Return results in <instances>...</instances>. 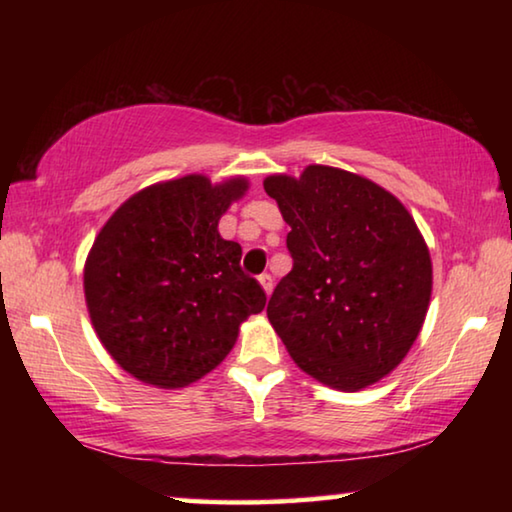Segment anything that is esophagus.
<instances>
[{"instance_id":"1","label":"esophagus","mask_w":512,"mask_h":512,"mask_svg":"<svg viewBox=\"0 0 512 512\" xmlns=\"http://www.w3.org/2000/svg\"><path fill=\"white\" fill-rule=\"evenodd\" d=\"M259 284H262V289H264L266 296H271V291H273V277L268 275V273L259 275Z\"/></svg>"}]
</instances>
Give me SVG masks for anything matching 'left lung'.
I'll use <instances>...</instances> for the list:
<instances>
[{"mask_svg": "<svg viewBox=\"0 0 512 512\" xmlns=\"http://www.w3.org/2000/svg\"><path fill=\"white\" fill-rule=\"evenodd\" d=\"M293 268L266 316L296 366L354 393L400 366L431 300V255L413 216L359 173L309 164L298 178L264 180Z\"/></svg>", "mask_w": 512, "mask_h": 512, "instance_id": "1", "label": "left lung"}]
</instances>
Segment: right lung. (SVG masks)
I'll use <instances>...</instances> for the list:
<instances>
[{
	"instance_id": "add662e5",
	"label": "right lung",
	"mask_w": 512,
	"mask_h": 512,
	"mask_svg": "<svg viewBox=\"0 0 512 512\" xmlns=\"http://www.w3.org/2000/svg\"><path fill=\"white\" fill-rule=\"evenodd\" d=\"M250 183L203 173L140 189L103 225L85 259L94 332L128 375L185 388L235 348L239 327L266 293L241 271V246L219 235Z\"/></svg>"
}]
</instances>
